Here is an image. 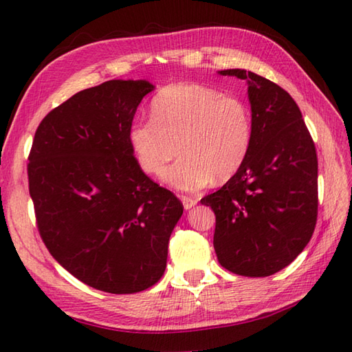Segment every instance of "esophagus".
Masks as SVG:
<instances>
[{
  "label": "esophagus",
  "mask_w": 352,
  "mask_h": 352,
  "mask_svg": "<svg viewBox=\"0 0 352 352\" xmlns=\"http://www.w3.org/2000/svg\"><path fill=\"white\" fill-rule=\"evenodd\" d=\"M180 199H182V203H183L186 210H189V208H192L193 206H197V203H198V199L192 198V197H182Z\"/></svg>",
  "instance_id": "34e87169"
}]
</instances>
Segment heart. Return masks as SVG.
<instances>
[{"label":"heart","instance_id":"obj_1","mask_svg":"<svg viewBox=\"0 0 352 352\" xmlns=\"http://www.w3.org/2000/svg\"><path fill=\"white\" fill-rule=\"evenodd\" d=\"M153 119L134 122L130 144L149 175L166 164L164 182L183 192H195L213 182H228L248 157L252 144V111L236 95L195 83L168 86L151 102Z\"/></svg>","mask_w":352,"mask_h":352}]
</instances>
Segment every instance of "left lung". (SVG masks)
Returning a JSON list of instances; mask_svg holds the SVG:
<instances>
[{
  "instance_id": "left-lung-1",
  "label": "left lung",
  "mask_w": 352,
  "mask_h": 352,
  "mask_svg": "<svg viewBox=\"0 0 352 352\" xmlns=\"http://www.w3.org/2000/svg\"><path fill=\"white\" fill-rule=\"evenodd\" d=\"M248 81L252 144L243 166L204 197L216 216L213 246L221 266L269 276L310 242L318 219V155L294 98L245 69L219 71Z\"/></svg>"
}]
</instances>
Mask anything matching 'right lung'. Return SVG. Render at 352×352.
<instances>
[{
	"mask_svg": "<svg viewBox=\"0 0 352 352\" xmlns=\"http://www.w3.org/2000/svg\"><path fill=\"white\" fill-rule=\"evenodd\" d=\"M146 80H110L42 119L28 155L37 230L51 256L87 286L136 294L162 278L183 204L145 175L130 129Z\"/></svg>",
	"mask_w": 352,
	"mask_h": 352,
	"instance_id": "add662e5",
	"label": "right lung"
}]
</instances>
